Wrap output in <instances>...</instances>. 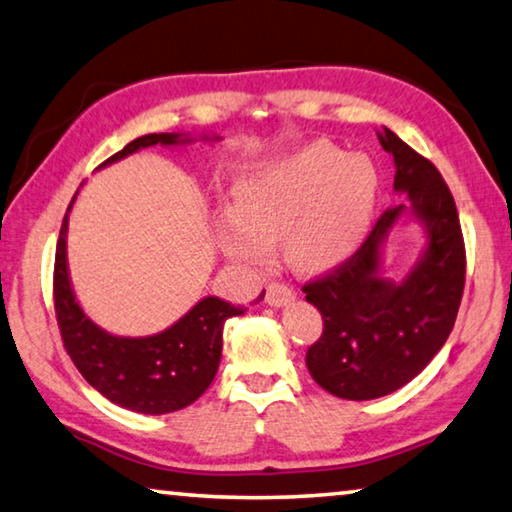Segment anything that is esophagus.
<instances>
[{"mask_svg":"<svg viewBox=\"0 0 512 512\" xmlns=\"http://www.w3.org/2000/svg\"><path fill=\"white\" fill-rule=\"evenodd\" d=\"M294 299H296V294L292 287L280 285V282H271V285L266 287V303H269L271 308H282V305L292 303Z\"/></svg>","mask_w":512,"mask_h":512,"instance_id":"1","label":"esophagus"}]
</instances>
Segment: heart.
Listing matches in <instances>:
<instances>
[{
  "label": "heart",
  "instance_id": "obj_1",
  "mask_svg": "<svg viewBox=\"0 0 512 512\" xmlns=\"http://www.w3.org/2000/svg\"><path fill=\"white\" fill-rule=\"evenodd\" d=\"M379 179L368 158L310 142L243 174L234 204L220 209L216 241L234 262L264 266L273 243L301 271L340 264L368 232Z\"/></svg>",
  "mask_w": 512,
  "mask_h": 512
}]
</instances>
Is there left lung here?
<instances>
[{
	"label": "left lung",
	"instance_id": "left-lung-1",
	"mask_svg": "<svg viewBox=\"0 0 512 512\" xmlns=\"http://www.w3.org/2000/svg\"><path fill=\"white\" fill-rule=\"evenodd\" d=\"M393 190L407 202L388 209L358 253L303 287L324 331L305 354L312 379L342 400H375L421 375L453 331L464 289V241L455 200L430 160L388 131ZM424 227L422 255L400 281L383 276V248L395 226Z\"/></svg>",
	"mask_w": 512,
	"mask_h": 512
}]
</instances>
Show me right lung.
Wrapping results in <instances>:
<instances>
[{"instance_id": "add662e5", "label": "right lung", "mask_w": 512, "mask_h": 512, "mask_svg": "<svg viewBox=\"0 0 512 512\" xmlns=\"http://www.w3.org/2000/svg\"><path fill=\"white\" fill-rule=\"evenodd\" d=\"M202 140L218 142V135H202ZM188 133H151L128 142L124 149L110 156L101 167L135 154L147 147H183L193 144ZM78 197V193H75ZM73 197V202H75ZM68 204L61 225L55 257V310L57 324L64 338L66 352L75 368L96 388L103 398L135 414L160 416L193 404L211 386L223 352V326L230 317L243 315L241 305L227 303L218 296H204L186 315L165 331L154 335H114L96 322L75 299L71 273H68L66 236ZM264 299L259 296L257 303Z\"/></svg>"}]
</instances>
